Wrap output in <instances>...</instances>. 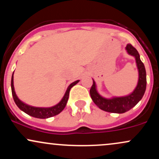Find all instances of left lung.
Segmentation results:
<instances>
[{
  "label": "left lung",
  "mask_w": 159,
  "mask_h": 159,
  "mask_svg": "<svg viewBox=\"0 0 159 159\" xmlns=\"http://www.w3.org/2000/svg\"><path fill=\"white\" fill-rule=\"evenodd\" d=\"M127 52L130 55L135 57L138 66L139 78L136 88L131 94L122 97H114L105 98L100 96L96 90V83L93 81L91 87L90 93L93 102L102 110L110 113L123 114L132 109L140 102L143 96L147 87V74L143 62L140 61L139 53L131 44H128L125 47Z\"/></svg>",
  "instance_id": "obj_1"
}]
</instances>
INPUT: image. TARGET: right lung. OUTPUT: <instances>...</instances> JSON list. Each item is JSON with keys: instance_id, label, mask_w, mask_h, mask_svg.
I'll return each mask as SVG.
<instances>
[{"instance_id": "obj_1", "label": "right lung", "mask_w": 159, "mask_h": 159, "mask_svg": "<svg viewBox=\"0 0 159 159\" xmlns=\"http://www.w3.org/2000/svg\"><path fill=\"white\" fill-rule=\"evenodd\" d=\"M78 81H79L78 80V81H74L73 83L71 84L68 87V88H67L66 91L64 96H63V98H62L61 101L57 105H54V106L51 107H33L22 102L18 98V96H16L15 90H14L13 74H12V79H11V89H12V96H13L14 102H15L16 105L19 107L20 110L24 111V112L26 113L27 114L30 115V116H34V117L39 118V119H45V118H49V117H52V116H56V115L60 114V113L64 109L66 105L67 101H68L70 89L72 88L73 86L75 85L76 84H78Z\"/></svg>"}]
</instances>
